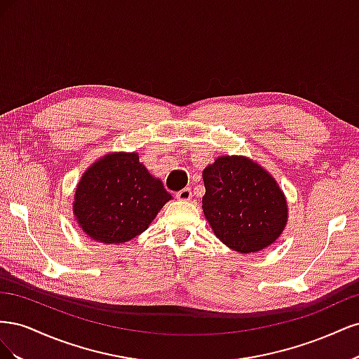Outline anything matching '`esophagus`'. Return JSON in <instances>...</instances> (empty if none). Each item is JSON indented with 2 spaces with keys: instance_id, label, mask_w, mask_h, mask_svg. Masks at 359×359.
Wrapping results in <instances>:
<instances>
[{
  "instance_id": "esophagus-1",
  "label": "esophagus",
  "mask_w": 359,
  "mask_h": 359,
  "mask_svg": "<svg viewBox=\"0 0 359 359\" xmlns=\"http://www.w3.org/2000/svg\"><path fill=\"white\" fill-rule=\"evenodd\" d=\"M177 199H178V201H182V202L190 201V199H191V189L186 187V189L180 190V191L177 193Z\"/></svg>"
}]
</instances>
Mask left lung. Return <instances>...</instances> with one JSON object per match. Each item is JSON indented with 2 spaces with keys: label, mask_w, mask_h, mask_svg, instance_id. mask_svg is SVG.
<instances>
[{
  "label": "left lung",
  "mask_w": 359,
  "mask_h": 359,
  "mask_svg": "<svg viewBox=\"0 0 359 359\" xmlns=\"http://www.w3.org/2000/svg\"><path fill=\"white\" fill-rule=\"evenodd\" d=\"M202 208L212 232L238 253L274 244L287 223V203L277 181L243 156H222L203 169Z\"/></svg>",
  "instance_id": "1"
}]
</instances>
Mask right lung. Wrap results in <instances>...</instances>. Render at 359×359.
Wrapping results in <instances>:
<instances>
[{"label": "right lung", "mask_w": 359, "mask_h": 359, "mask_svg": "<svg viewBox=\"0 0 359 359\" xmlns=\"http://www.w3.org/2000/svg\"><path fill=\"white\" fill-rule=\"evenodd\" d=\"M170 199L137 153H111L83 172L76 186L73 215L91 240L123 244L147 231Z\"/></svg>", "instance_id": "obj_1"}]
</instances>
